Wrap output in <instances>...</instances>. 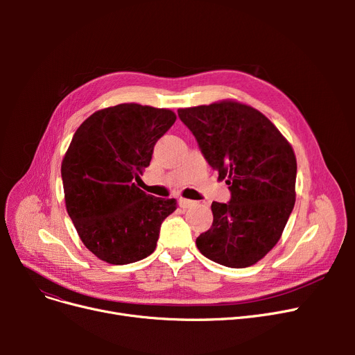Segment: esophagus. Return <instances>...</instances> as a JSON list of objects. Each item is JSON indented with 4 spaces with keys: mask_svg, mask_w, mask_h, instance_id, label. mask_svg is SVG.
Returning a JSON list of instances; mask_svg holds the SVG:
<instances>
[{
    "mask_svg": "<svg viewBox=\"0 0 355 355\" xmlns=\"http://www.w3.org/2000/svg\"><path fill=\"white\" fill-rule=\"evenodd\" d=\"M178 204H180V207L181 209H190V207H193L194 204H196V201H193V200H187V198H180L178 200Z\"/></svg>",
    "mask_w": 355,
    "mask_h": 355,
    "instance_id": "1",
    "label": "esophagus"
}]
</instances>
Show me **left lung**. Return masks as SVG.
Masks as SVG:
<instances>
[{
  "instance_id": "left-lung-1",
  "label": "left lung",
  "mask_w": 355,
  "mask_h": 355,
  "mask_svg": "<svg viewBox=\"0 0 355 355\" xmlns=\"http://www.w3.org/2000/svg\"><path fill=\"white\" fill-rule=\"evenodd\" d=\"M178 116L232 194L229 202L213 201L198 250L227 268L254 265L281 239L295 206L291 144L257 109L234 101L178 109Z\"/></svg>"
}]
</instances>
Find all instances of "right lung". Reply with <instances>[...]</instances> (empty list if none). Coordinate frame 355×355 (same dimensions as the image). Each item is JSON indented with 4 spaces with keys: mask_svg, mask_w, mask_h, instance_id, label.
Masks as SVG:
<instances>
[{
    "mask_svg": "<svg viewBox=\"0 0 355 355\" xmlns=\"http://www.w3.org/2000/svg\"><path fill=\"white\" fill-rule=\"evenodd\" d=\"M177 116L170 109L121 103L90 115L73 135L62 162L67 213L83 245L110 265L151 254L175 198L137 187L157 141Z\"/></svg>",
    "mask_w": 355,
    "mask_h": 355,
    "instance_id": "right-lung-1",
    "label": "right lung"
}]
</instances>
